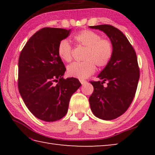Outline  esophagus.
I'll return each instance as SVG.
<instances>
[{
	"label": "esophagus",
	"instance_id": "1",
	"mask_svg": "<svg viewBox=\"0 0 155 155\" xmlns=\"http://www.w3.org/2000/svg\"><path fill=\"white\" fill-rule=\"evenodd\" d=\"M79 81H80V82H81V84H82V85H84V84H85L86 83H87V81H85V80H83V79H80Z\"/></svg>",
	"mask_w": 155,
	"mask_h": 155
}]
</instances>
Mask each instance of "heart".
I'll list each match as a JSON object with an SVG mask.
<instances>
[{
	"label": "heart",
	"mask_w": 155,
	"mask_h": 155,
	"mask_svg": "<svg viewBox=\"0 0 155 155\" xmlns=\"http://www.w3.org/2000/svg\"><path fill=\"white\" fill-rule=\"evenodd\" d=\"M78 45L86 48L83 62H74L69 65L67 72L70 77L85 78L96 71V65L104 68L108 65L114 54V45L108 38H103L95 31L86 29L80 31L74 36ZM59 57L64 61L72 59V47L67 40L59 41L57 46Z\"/></svg>",
	"instance_id": "obj_1"
}]
</instances>
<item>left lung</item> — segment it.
Returning a JSON list of instances; mask_svg holds the SVG:
<instances>
[{
    "label": "left lung",
    "instance_id": "8db88e82",
    "mask_svg": "<svg viewBox=\"0 0 155 155\" xmlns=\"http://www.w3.org/2000/svg\"><path fill=\"white\" fill-rule=\"evenodd\" d=\"M109 37L114 45V54L109 64L91 81L94 91L89 98L91 111L104 120H111L127 111L137 90L140 68L137 54L124 33L109 25L91 26ZM107 81L106 87L103 83Z\"/></svg>",
    "mask_w": 155,
    "mask_h": 155
}]
</instances>
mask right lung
Listing matches in <instances>:
<instances>
[{
	"mask_svg": "<svg viewBox=\"0 0 155 155\" xmlns=\"http://www.w3.org/2000/svg\"><path fill=\"white\" fill-rule=\"evenodd\" d=\"M70 29L45 27L31 36L18 60V90L28 110L38 119L54 122L68 112L70 98L81 85L64 78L65 70L57 53L59 41Z\"/></svg>",
	"mask_w": 155,
	"mask_h": 155,
	"instance_id": "1",
	"label": "right lung"
}]
</instances>
